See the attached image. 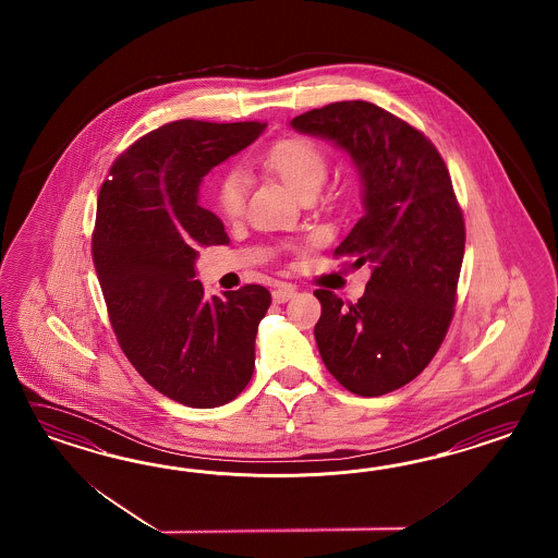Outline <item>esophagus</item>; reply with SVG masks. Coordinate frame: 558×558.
<instances>
[{"mask_svg": "<svg viewBox=\"0 0 558 558\" xmlns=\"http://www.w3.org/2000/svg\"><path fill=\"white\" fill-rule=\"evenodd\" d=\"M294 294H296V290L292 287H288V284H282V287L274 288V290H271V299H274V303H287V301H290Z\"/></svg>", "mask_w": 558, "mask_h": 558, "instance_id": "obj_1", "label": "esophagus"}]
</instances>
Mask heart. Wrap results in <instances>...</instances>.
Segmentation results:
<instances>
[{"label":"heart","instance_id":"b5f03b06","mask_svg":"<svg viewBox=\"0 0 558 558\" xmlns=\"http://www.w3.org/2000/svg\"><path fill=\"white\" fill-rule=\"evenodd\" d=\"M257 166L280 178L296 196H311L322 190L329 163L319 145L303 136H284L271 143L257 157ZM215 203L227 220H236L245 208V180L239 171L222 173L215 187Z\"/></svg>","mask_w":558,"mask_h":558}]
</instances>
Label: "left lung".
<instances>
[{
    "label": "left lung",
    "instance_id": "obj_1",
    "mask_svg": "<svg viewBox=\"0 0 558 558\" xmlns=\"http://www.w3.org/2000/svg\"><path fill=\"white\" fill-rule=\"evenodd\" d=\"M290 126L350 153L364 186V217L333 255L368 262L371 280L354 304L315 290L319 354L354 395L401 389L432 362L454 315L466 231L448 168L427 136L371 101H336Z\"/></svg>",
    "mask_w": 558,
    "mask_h": 558
}]
</instances>
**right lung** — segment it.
Returning a JSON list of instances; mask_svg holds the SVG:
<instances>
[{"mask_svg": "<svg viewBox=\"0 0 558 558\" xmlns=\"http://www.w3.org/2000/svg\"><path fill=\"white\" fill-rule=\"evenodd\" d=\"M264 129L169 122L119 155L101 184L92 255L112 329L135 371L182 405H225L254 374L268 288L204 299L194 262L198 245L229 243L219 217L198 204L204 175Z\"/></svg>", "mask_w": 558, "mask_h": 558, "instance_id": "obj_1", "label": "right lung"}]
</instances>
